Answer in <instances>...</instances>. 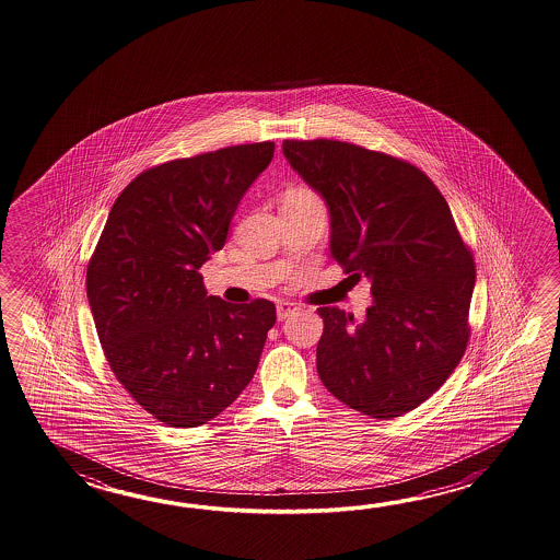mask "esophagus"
Masks as SVG:
<instances>
[{"instance_id": "1", "label": "esophagus", "mask_w": 560, "mask_h": 560, "mask_svg": "<svg viewBox=\"0 0 560 560\" xmlns=\"http://www.w3.org/2000/svg\"><path fill=\"white\" fill-rule=\"evenodd\" d=\"M298 306L294 304H290V302H280L278 304V320H285V318H290L292 314H296Z\"/></svg>"}]
</instances>
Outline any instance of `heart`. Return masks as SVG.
<instances>
[{"instance_id":"1","label":"heart","mask_w":560,"mask_h":560,"mask_svg":"<svg viewBox=\"0 0 560 560\" xmlns=\"http://www.w3.org/2000/svg\"><path fill=\"white\" fill-rule=\"evenodd\" d=\"M294 194H310L308 190H302V188H298V190H292Z\"/></svg>"}]
</instances>
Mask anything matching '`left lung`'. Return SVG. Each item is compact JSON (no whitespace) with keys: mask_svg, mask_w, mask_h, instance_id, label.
I'll use <instances>...</instances> for the list:
<instances>
[{"mask_svg":"<svg viewBox=\"0 0 560 560\" xmlns=\"http://www.w3.org/2000/svg\"><path fill=\"white\" fill-rule=\"evenodd\" d=\"M285 160L330 212V252L370 280L372 306H322V384L378 420L402 417L465 357L475 260L432 179L400 158L338 140H284Z\"/></svg>","mask_w":560,"mask_h":560,"instance_id":"1","label":"left lung"}]
</instances>
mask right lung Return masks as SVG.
<instances>
[{"label": "right lung", "mask_w": 560, "mask_h": 560, "mask_svg": "<svg viewBox=\"0 0 560 560\" xmlns=\"http://www.w3.org/2000/svg\"><path fill=\"white\" fill-rule=\"evenodd\" d=\"M272 158L275 142L242 143L145 170L112 206L88 264L107 364L167 427L218 417L258 369L275 304L208 296L198 270L224 248L242 196Z\"/></svg>", "instance_id": "right-lung-1"}]
</instances>
